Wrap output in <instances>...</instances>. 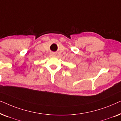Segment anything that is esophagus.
<instances>
[{
    "label": "esophagus",
    "instance_id": "obj_1",
    "mask_svg": "<svg viewBox=\"0 0 121 121\" xmlns=\"http://www.w3.org/2000/svg\"><path fill=\"white\" fill-rule=\"evenodd\" d=\"M55 53H52V56H55Z\"/></svg>",
    "mask_w": 121,
    "mask_h": 121
}]
</instances>
